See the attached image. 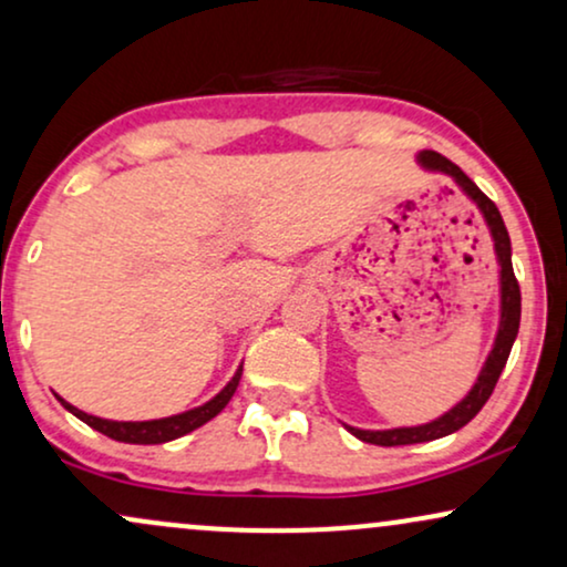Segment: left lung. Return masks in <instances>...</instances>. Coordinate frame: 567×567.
<instances>
[{"label":"left lung","instance_id":"8db88e82","mask_svg":"<svg viewBox=\"0 0 567 567\" xmlns=\"http://www.w3.org/2000/svg\"><path fill=\"white\" fill-rule=\"evenodd\" d=\"M421 164L429 169H440L444 175L455 177V183L468 193L471 198L476 200V206L482 209L486 225H489L492 238H494V250H497V261H499V277H503V317H499V332L497 340H494V348L489 358H486L482 374H478L474 390L465 395L461 403H457L453 411H447L440 419L432 421V424L424 426H408V429H386V432H363V429H353L348 426V432L358 436V440L369 442V444H382V447H398V444H415V442H432L440 440V436H447L457 432L468 424L474 415L482 411L486 400L497 386V379L503 374L507 355H511V348L515 342V334H518V324H520V288L518 279H515L513 271V261H511V235L505 230V221L499 217L497 206H494L492 198H486L482 190L476 188V183L471 181L465 172L447 159V156L436 154V152H424L419 156Z\"/></svg>","mask_w":567,"mask_h":567}]
</instances>
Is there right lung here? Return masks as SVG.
Wrapping results in <instances>:
<instances>
[{"label":"right lung","instance_id":"obj_1","mask_svg":"<svg viewBox=\"0 0 567 567\" xmlns=\"http://www.w3.org/2000/svg\"><path fill=\"white\" fill-rule=\"evenodd\" d=\"M240 374H243V369H238V374L230 379V384H227L225 390H221L214 400H209L206 405L193 408V411H185L181 415H169V419H156V421H106V419H99V415H89V413L78 411L75 405L64 403L62 398H60V403L68 408L70 413L78 415L83 424H89L91 429H96V432L106 434L110 440L127 442V444H162V442L177 440V436L188 434V432H193V429L204 426L206 421H212L214 415L221 411V408L230 403L235 390H238Z\"/></svg>","mask_w":567,"mask_h":567}]
</instances>
